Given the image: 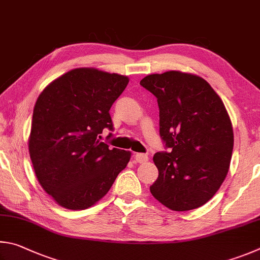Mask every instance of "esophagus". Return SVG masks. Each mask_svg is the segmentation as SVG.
Instances as JSON below:
<instances>
[{"label":"esophagus","instance_id":"esophagus-1","mask_svg":"<svg viewBox=\"0 0 260 260\" xmlns=\"http://www.w3.org/2000/svg\"><path fill=\"white\" fill-rule=\"evenodd\" d=\"M135 160H136V162H137V163H145V162H147L148 156L146 155V154L137 153L135 155Z\"/></svg>","mask_w":260,"mask_h":260}]
</instances>
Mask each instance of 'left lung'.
<instances>
[{"mask_svg":"<svg viewBox=\"0 0 260 260\" xmlns=\"http://www.w3.org/2000/svg\"><path fill=\"white\" fill-rule=\"evenodd\" d=\"M140 85L157 98L160 136L170 148L153 157L158 177L152 195L175 211L203 206L226 178L233 152L224 103L206 80L189 73L151 74Z\"/></svg>","mask_w":260,"mask_h":260,"instance_id":"8db88e82","label":"left lung"}]
</instances>
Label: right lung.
Here are the masks:
<instances>
[{
	"mask_svg": "<svg viewBox=\"0 0 260 260\" xmlns=\"http://www.w3.org/2000/svg\"><path fill=\"white\" fill-rule=\"evenodd\" d=\"M127 83L124 75L75 68L45 86L36 100L29 156L39 183L60 207H92L130 161L129 151L100 142L105 127L113 130L109 109Z\"/></svg>",
	"mask_w": 260,
	"mask_h": 260,
	"instance_id": "1",
	"label": "right lung"
}]
</instances>
